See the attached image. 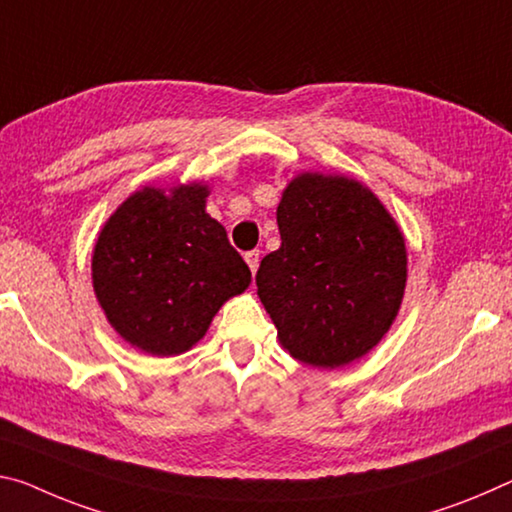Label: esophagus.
Masks as SVG:
<instances>
[{
	"instance_id": "1",
	"label": "esophagus",
	"mask_w": 512,
	"mask_h": 512,
	"mask_svg": "<svg viewBox=\"0 0 512 512\" xmlns=\"http://www.w3.org/2000/svg\"><path fill=\"white\" fill-rule=\"evenodd\" d=\"M246 264H248V269H250V273H257V269H259V250H248L246 253Z\"/></svg>"
}]
</instances>
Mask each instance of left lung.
<instances>
[{
  "mask_svg": "<svg viewBox=\"0 0 512 512\" xmlns=\"http://www.w3.org/2000/svg\"><path fill=\"white\" fill-rule=\"evenodd\" d=\"M280 248L257 271V296L291 358L337 369L367 355L399 314L408 255L373 191L344 175L300 173L278 205Z\"/></svg>",
  "mask_w": 512,
  "mask_h": 512,
  "instance_id": "8db88e82",
  "label": "left lung"
}]
</instances>
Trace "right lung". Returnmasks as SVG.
Returning <instances> with one entry per match:
<instances>
[{
	"mask_svg": "<svg viewBox=\"0 0 512 512\" xmlns=\"http://www.w3.org/2000/svg\"><path fill=\"white\" fill-rule=\"evenodd\" d=\"M207 184L143 186L104 223L93 289L111 328L143 353L168 358L198 344L250 269L205 212Z\"/></svg>",
	"mask_w": 512,
	"mask_h": 512,
	"instance_id": "add662e5",
	"label": "right lung"
}]
</instances>
